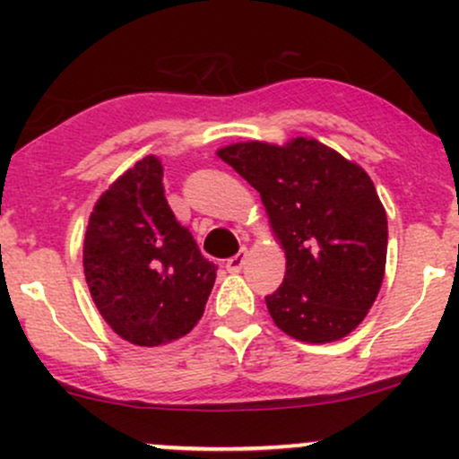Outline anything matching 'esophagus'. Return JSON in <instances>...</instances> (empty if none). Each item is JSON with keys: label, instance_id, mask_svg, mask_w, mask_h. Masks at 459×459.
<instances>
[{"label": "esophagus", "instance_id": "1", "mask_svg": "<svg viewBox=\"0 0 459 459\" xmlns=\"http://www.w3.org/2000/svg\"><path fill=\"white\" fill-rule=\"evenodd\" d=\"M246 255H247V250L246 247H241L235 256H230V259L226 261V270H229L230 273L241 272V267H244V263H246Z\"/></svg>", "mask_w": 459, "mask_h": 459}]
</instances>
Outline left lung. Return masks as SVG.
Listing matches in <instances>:
<instances>
[{"label": "left lung", "instance_id": "8db88e82", "mask_svg": "<svg viewBox=\"0 0 459 459\" xmlns=\"http://www.w3.org/2000/svg\"><path fill=\"white\" fill-rule=\"evenodd\" d=\"M218 157L261 194L284 250V281L265 298L273 324L304 343L356 330L386 267V212L371 177L313 138L237 142Z\"/></svg>", "mask_w": 459, "mask_h": 459}]
</instances>
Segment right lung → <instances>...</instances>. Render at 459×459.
I'll list each match as a JSON object with an SVG mask.
<instances>
[{"label": "right lung", "instance_id": "obj_1", "mask_svg": "<svg viewBox=\"0 0 459 459\" xmlns=\"http://www.w3.org/2000/svg\"><path fill=\"white\" fill-rule=\"evenodd\" d=\"M161 181L160 157H142L99 196L83 237L92 302L120 339L140 347L186 336L218 270L177 222Z\"/></svg>", "mask_w": 459, "mask_h": 459}]
</instances>
